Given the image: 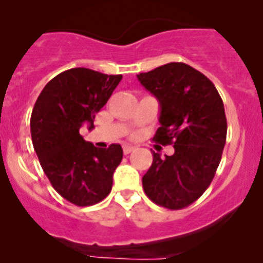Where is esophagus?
<instances>
[{
  "label": "esophagus",
  "mask_w": 263,
  "mask_h": 263,
  "mask_svg": "<svg viewBox=\"0 0 263 263\" xmlns=\"http://www.w3.org/2000/svg\"><path fill=\"white\" fill-rule=\"evenodd\" d=\"M132 152H134V147H133V146H129V145H125V146H124V154H125V155L130 154V153H132Z\"/></svg>",
  "instance_id": "obj_1"
}]
</instances>
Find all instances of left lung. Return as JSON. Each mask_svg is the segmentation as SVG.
I'll return each instance as SVG.
<instances>
[{"label": "left lung", "instance_id": "obj_1", "mask_svg": "<svg viewBox=\"0 0 263 263\" xmlns=\"http://www.w3.org/2000/svg\"><path fill=\"white\" fill-rule=\"evenodd\" d=\"M160 104L153 141L174 145L173 155L153 152L143 191L167 210H182L210 187L227 141L224 104L212 81L185 63H168L137 75Z\"/></svg>", "mask_w": 263, "mask_h": 263}]
</instances>
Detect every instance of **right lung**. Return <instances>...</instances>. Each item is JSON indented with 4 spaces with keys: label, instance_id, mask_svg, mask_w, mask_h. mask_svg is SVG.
<instances>
[{
    "label": "right lung",
    "instance_id": "add662e5",
    "mask_svg": "<svg viewBox=\"0 0 263 263\" xmlns=\"http://www.w3.org/2000/svg\"><path fill=\"white\" fill-rule=\"evenodd\" d=\"M122 75L71 68L43 88L30 118L32 146L55 191L78 206L100 203L110 194L113 173L122 160L120 145L95 147L80 134L93 127Z\"/></svg>",
    "mask_w": 263,
    "mask_h": 263
}]
</instances>
